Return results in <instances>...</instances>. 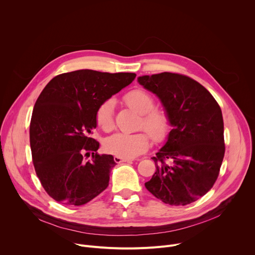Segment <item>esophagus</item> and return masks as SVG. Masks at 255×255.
<instances>
[{
	"label": "esophagus",
	"mask_w": 255,
	"mask_h": 255,
	"mask_svg": "<svg viewBox=\"0 0 255 255\" xmlns=\"http://www.w3.org/2000/svg\"><path fill=\"white\" fill-rule=\"evenodd\" d=\"M114 161L116 163H124V162H129L130 159H127V158H122L120 156H114Z\"/></svg>",
	"instance_id": "obj_1"
}]
</instances>
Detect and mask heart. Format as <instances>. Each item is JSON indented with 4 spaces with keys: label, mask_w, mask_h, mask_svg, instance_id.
<instances>
[{
    "label": "heart",
    "mask_w": 255,
    "mask_h": 255,
    "mask_svg": "<svg viewBox=\"0 0 255 255\" xmlns=\"http://www.w3.org/2000/svg\"><path fill=\"white\" fill-rule=\"evenodd\" d=\"M124 101L142 115L140 127L144 128L154 142L159 143L167 138L171 127L170 117L165 110L154 108V99L148 93L143 90H133L124 96ZM114 109L115 101L107 99L96 111V122L106 132L115 127ZM149 143V136L145 132L133 134L118 132L105 139L104 148L107 152L122 158H134L146 151Z\"/></svg>",
    "instance_id": "heart-1"
}]
</instances>
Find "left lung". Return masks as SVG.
<instances>
[{
	"label": "left lung",
	"instance_id": "obj_1",
	"mask_svg": "<svg viewBox=\"0 0 255 255\" xmlns=\"http://www.w3.org/2000/svg\"><path fill=\"white\" fill-rule=\"evenodd\" d=\"M138 82L160 99L173 127L152 157L156 170L145 187L168 205L194 203L213 188L220 172L225 153L221 108L206 88L185 75L161 72Z\"/></svg>",
	"mask_w": 255,
	"mask_h": 255
}]
</instances>
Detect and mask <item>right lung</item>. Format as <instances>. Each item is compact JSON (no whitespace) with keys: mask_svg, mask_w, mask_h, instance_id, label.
<instances>
[{"mask_svg":"<svg viewBox=\"0 0 255 255\" xmlns=\"http://www.w3.org/2000/svg\"><path fill=\"white\" fill-rule=\"evenodd\" d=\"M135 78L132 72L80 69L54 77L39 95L30 122L32 161L56 202L82 206L107 189L116 162L97 152L100 144L91 136L96 111Z\"/></svg>","mask_w":255,"mask_h":255,"instance_id":"1","label":"right lung"}]
</instances>
